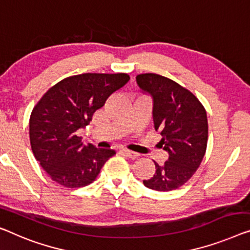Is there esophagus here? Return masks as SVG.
Returning a JSON list of instances; mask_svg holds the SVG:
<instances>
[{"label": "esophagus", "instance_id": "obj_1", "mask_svg": "<svg viewBox=\"0 0 250 250\" xmlns=\"http://www.w3.org/2000/svg\"><path fill=\"white\" fill-rule=\"evenodd\" d=\"M124 152H125L126 156H128L129 158H131V159H136V158H138L140 156L139 154H138V152L131 151V150H129V149H124Z\"/></svg>", "mask_w": 250, "mask_h": 250}]
</instances>
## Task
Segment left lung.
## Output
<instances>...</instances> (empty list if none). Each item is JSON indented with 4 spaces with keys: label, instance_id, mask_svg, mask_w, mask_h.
Returning <instances> with one entry per match:
<instances>
[{
    "label": "left lung",
    "instance_id": "8db88e82",
    "mask_svg": "<svg viewBox=\"0 0 250 250\" xmlns=\"http://www.w3.org/2000/svg\"><path fill=\"white\" fill-rule=\"evenodd\" d=\"M138 86L152 98V119L161 132L168 161L155 162L156 172L144 180L146 188L155 191H173L191 178L206 155L208 118L196 96L176 82L158 74H140Z\"/></svg>",
    "mask_w": 250,
    "mask_h": 250
}]
</instances>
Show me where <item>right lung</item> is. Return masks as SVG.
Wrapping results in <instances>:
<instances>
[{
    "label": "right lung",
    "instance_id": "obj_1",
    "mask_svg": "<svg viewBox=\"0 0 250 250\" xmlns=\"http://www.w3.org/2000/svg\"><path fill=\"white\" fill-rule=\"evenodd\" d=\"M128 74L86 73L64 78L44 93L29 121L33 155L56 183L76 188L95 181L113 149L84 145L77 130L107 98L128 83Z\"/></svg>",
    "mask_w": 250,
    "mask_h": 250
}]
</instances>
